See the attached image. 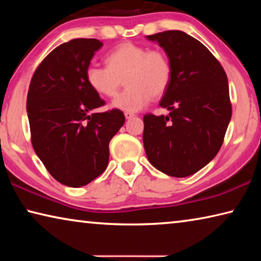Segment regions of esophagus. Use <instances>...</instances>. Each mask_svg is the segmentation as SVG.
I'll list each match as a JSON object with an SVG mask.
<instances>
[{"label": "esophagus", "mask_w": 261, "mask_h": 261, "mask_svg": "<svg viewBox=\"0 0 261 261\" xmlns=\"http://www.w3.org/2000/svg\"><path fill=\"white\" fill-rule=\"evenodd\" d=\"M124 116H125V118H127V120H129V118H132V117H135V114H132V113H124Z\"/></svg>", "instance_id": "1"}]
</instances>
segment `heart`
I'll list each match as a JSON object with an SVG mask.
<instances>
[{
  "instance_id": "obj_1",
  "label": "heart",
  "mask_w": 261,
  "mask_h": 261,
  "mask_svg": "<svg viewBox=\"0 0 261 261\" xmlns=\"http://www.w3.org/2000/svg\"><path fill=\"white\" fill-rule=\"evenodd\" d=\"M106 65L90 64L85 78L92 90L105 98H113L123 79L126 88L114 99V108L135 113L160 98L170 86L173 65L165 51L158 48L123 42L106 55Z\"/></svg>"
}]
</instances>
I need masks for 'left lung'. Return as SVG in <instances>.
<instances>
[{"label": "left lung", "instance_id": "left-lung-1", "mask_svg": "<svg viewBox=\"0 0 261 261\" xmlns=\"http://www.w3.org/2000/svg\"><path fill=\"white\" fill-rule=\"evenodd\" d=\"M158 41L173 65L170 86L160 106L168 116H144V147L148 161L173 177H187L220 151L231 118L228 78L216 57L182 31H165Z\"/></svg>", "mask_w": 261, "mask_h": 261}]
</instances>
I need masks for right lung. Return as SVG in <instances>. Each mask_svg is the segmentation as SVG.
<instances>
[{"mask_svg":"<svg viewBox=\"0 0 261 261\" xmlns=\"http://www.w3.org/2000/svg\"><path fill=\"white\" fill-rule=\"evenodd\" d=\"M101 46L96 39L62 43L42 60L30 83L26 109L32 146L48 173L67 187H84L103 173L109 141L125 122L116 108L92 113L106 103L85 78Z\"/></svg>","mask_w":261,"mask_h":261,"instance_id":"right-lung-1","label":"right lung"}]
</instances>
